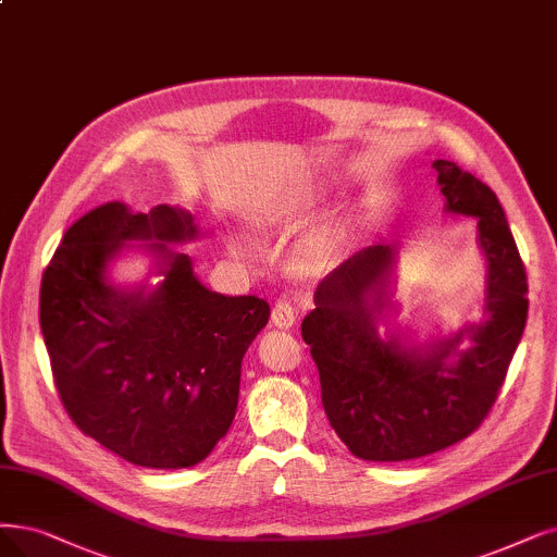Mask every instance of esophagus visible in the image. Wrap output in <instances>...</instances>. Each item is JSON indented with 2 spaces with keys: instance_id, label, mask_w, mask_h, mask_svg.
<instances>
[{
  "instance_id": "obj_1",
  "label": "esophagus",
  "mask_w": 557,
  "mask_h": 557,
  "mask_svg": "<svg viewBox=\"0 0 557 557\" xmlns=\"http://www.w3.org/2000/svg\"><path fill=\"white\" fill-rule=\"evenodd\" d=\"M297 322V310L287 299H278L272 308V324L276 329H290Z\"/></svg>"
}]
</instances>
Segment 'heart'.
Segmentation results:
<instances>
[{
	"label": "heart",
	"instance_id": "obj_1",
	"mask_svg": "<svg viewBox=\"0 0 557 557\" xmlns=\"http://www.w3.org/2000/svg\"><path fill=\"white\" fill-rule=\"evenodd\" d=\"M347 231H349V214L345 210L331 212L313 231H308L297 242V247L293 251V262L304 272L324 270V267H329L338 258ZM235 249L242 251L239 244H235Z\"/></svg>",
	"mask_w": 557,
	"mask_h": 557
}]
</instances>
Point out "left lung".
Listing matches in <instances>:
<instances>
[{
	"label": "left lung",
	"mask_w": 557,
	"mask_h": 557,
	"mask_svg": "<svg viewBox=\"0 0 557 557\" xmlns=\"http://www.w3.org/2000/svg\"><path fill=\"white\" fill-rule=\"evenodd\" d=\"M434 169L443 212L478 224L484 318L428 341L399 329V251L374 244L318 283L315 308L301 322L331 428L366 461L425 457L478 430L525 329V270L496 194L455 162L436 160ZM380 325L387 326L384 334Z\"/></svg>",
	"instance_id": "1"
}]
</instances>
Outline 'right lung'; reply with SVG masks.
<instances>
[{"label": "right lung", "instance_id": "add662e5", "mask_svg": "<svg viewBox=\"0 0 557 557\" xmlns=\"http://www.w3.org/2000/svg\"><path fill=\"white\" fill-rule=\"evenodd\" d=\"M196 237L185 208L111 201L65 231L40 283V331L65 411L146 469H189L226 436L242 359L270 320L264 299L198 281L191 258L173 249ZM127 252L151 258L137 284L110 274Z\"/></svg>", "mask_w": 557, "mask_h": 557}]
</instances>
